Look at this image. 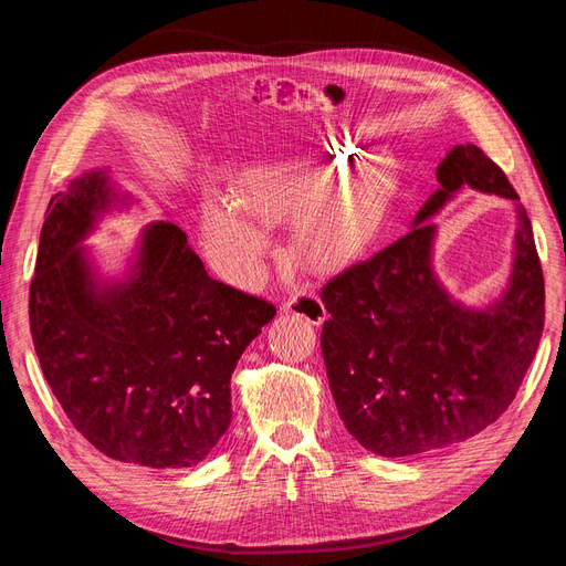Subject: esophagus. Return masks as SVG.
Segmentation results:
<instances>
[{"instance_id":"1","label":"esophagus","mask_w":566,"mask_h":566,"mask_svg":"<svg viewBox=\"0 0 566 566\" xmlns=\"http://www.w3.org/2000/svg\"><path fill=\"white\" fill-rule=\"evenodd\" d=\"M283 312H290L295 316H302L314 325H321L325 321V316H328V312H325L323 302L312 295V293H300V295H290L283 304Z\"/></svg>"}]
</instances>
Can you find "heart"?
I'll return each mask as SVG.
<instances>
[{
    "label": "heart",
    "mask_w": 566,
    "mask_h": 566,
    "mask_svg": "<svg viewBox=\"0 0 566 566\" xmlns=\"http://www.w3.org/2000/svg\"><path fill=\"white\" fill-rule=\"evenodd\" d=\"M328 139L306 156L264 163L238 175L235 191L217 188L202 200V238L229 281L252 287L273 248L271 221H295V252L316 271L361 260L380 233L397 191V165Z\"/></svg>",
    "instance_id": "heart-1"
}]
</instances>
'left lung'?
Wrapping results in <instances>:
<instances>
[{
  "label": "left lung",
  "instance_id": "8db88e82",
  "mask_svg": "<svg viewBox=\"0 0 566 566\" xmlns=\"http://www.w3.org/2000/svg\"><path fill=\"white\" fill-rule=\"evenodd\" d=\"M410 231L325 283L321 352L337 413L364 449L403 458L451 447L499 420L543 335L545 285L534 229L503 169L474 144L453 146ZM462 185L516 205L513 271L484 307L455 301L431 260L438 213Z\"/></svg>",
  "mask_w": 566,
  "mask_h": 566
}]
</instances>
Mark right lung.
Instances as JSON below:
<instances>
[{"label":"right lung","mask_w":566,"mask_h":566,"mask_svg":"<svg viewBox=\"0 0 566 566\" xmlns=\"http://www.w3.org/2000/svg\"><path fill=\"white\" fill-rule=\"evenodd\" d=\"M132 202L106 167L49 200L30 333L92 447L142 468H193L229 430L233 368L276 306L214 281L169 221H150L125 266L106 271L84 241Z\"/></svg>","instance_id":"1"}]
</instances>
